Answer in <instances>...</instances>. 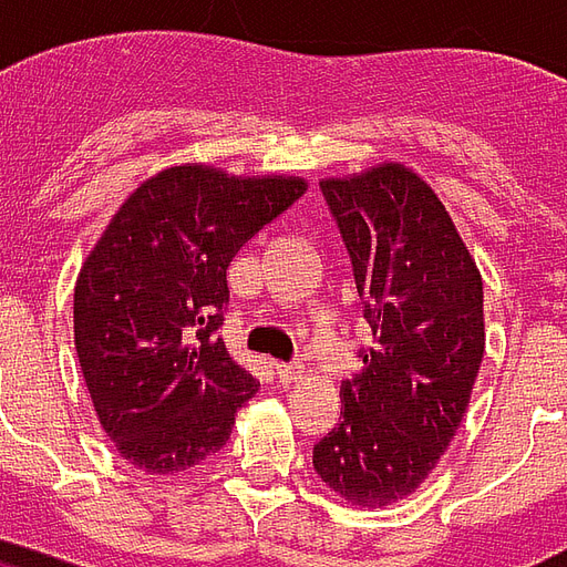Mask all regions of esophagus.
Listing matches in <instances>:
<instances>
[{
	"instance_id": "esophagus-1",
	"label": "esophagus",
	"mask_w": 567,
	"mask_h": 567,
	"mask_svg": "<svg viewBox=\"0 0 567 567\" xmlns=\"http://www.w3.org/2000/svg\"><path fill=\"white\" fill-rule=\"evenodd\" d=\"M276 375H279V381H282V384H291V381H297L300 379V372H303V363H276Z\"/></svg>"
}]
</instances>
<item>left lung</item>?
<instances>
[{
	"label": "left lung",
	"mask_w": 567,
	"mask_h": 567,
	"mask_svg": "<svg viewBox=\"0 0 567 567\" xmlns=\"http://www.w3.org/2000/svg\"><path fill=\"white\" fill-rule=\"evenodd\" d=\"M372 346L342 381L339 423L312 447L354 505L414 493L460 430L484 358V282L435 192L402 165L324 179Z\"/></svg>",
	"instance_id": "1"
}]
</instances>
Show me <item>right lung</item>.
Wrapping results in <instances>:
<instances>
[{
  "label": "right lung",
  "mask_w": 567,
  "mask_h": 567,
  "mask_svg": "<svg viewBox=\"0 0 567 567\" xmlns=\"http://www.w3.org/2000/svg\"><path fill=\"white\" fill-rule=\"evenodd\" d=\"M303 192L297 177L167 167L95 243L74 288V346L104 433L134 468L198 465L258 393L219 337L228 267Z\"/></svg>",
  "instance_id": "add662e5"
}]
</instances>
